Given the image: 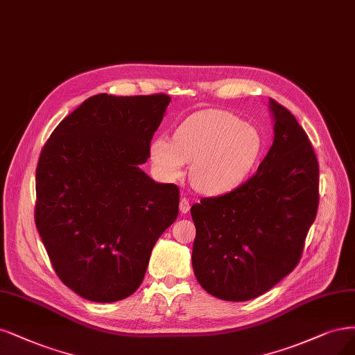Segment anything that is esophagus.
<instances>
[{
  "instance_id": "1",
  "label": "esophagus",
  "mask_w": 355,
  "mask_h": 355,
  "mask_svg": "<svg viewBox=\"0 0 355 355\" xmlns=\"http://www.w3.org/2000/svg\"><path fill=\"white\" fill-rule=\"evenodd\" d=\"M189 207H191L189 201L185 197H182L180 201H179V210H180V213L182 214H187L189 211Z\"/></svg>"
}]
</instances>
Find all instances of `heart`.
Segmentation results:
<instances>
[{"label":"heart","mask_w":355,"mask_h":355,"mask_svg":"<svg viewBox=\"0 0 355 355\" xmlns=\"http://www.w3.org/2000/svg\"><path fill=\"white\" fill-rule=\"evenodd\" d=\"M263 151V137L251 125L223 112H201L183 120L173 139L155 138L151 163L163 180L182 178L191 164L192 187L204 195H220L245 180Z\"/></svg>","instance_id":"obj_1"}]
</instances>
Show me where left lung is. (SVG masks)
Here are the masks:
<instances>
[{"mask_svg":"<svg viewBox=\"0 0 355 355\" xmlns=\"http://www.w3.org/2000/svg\"><path fill=\"white\" fill-rule=\"evenodd\" d=\"M273 144L257 173L191 207L192 267L216 298L248 301L294 270L319 207V163L307 133L268 100Z\"/></svg>","mask_w":355,"mask_h":355,"instance_id":"left-lung-1","label":"left lung"}]
</instances>
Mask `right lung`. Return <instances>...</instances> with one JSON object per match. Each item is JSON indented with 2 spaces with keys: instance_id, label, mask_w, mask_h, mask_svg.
Segmentation results:
<instances>
[{
  "instance_id": "right-lung-1",
  "label": "right lung",
  "mask_w": 355,
  "mask_h": 355,
  "mask_svg": "<svg viewBox=\"0 0 355 355\" xmlns=\"http://www.w3.org/2000/svg\"><path fill=\"white\" fill-rule=\"evenodd\" d=\"M170 101L94 95L61 120L41 153L36 229L61 282L85 300L132 295L178 217V187L141 168Z\"/></svg>"
}]
</instances>
